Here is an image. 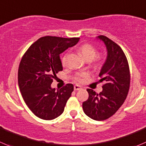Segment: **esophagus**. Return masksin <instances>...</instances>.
Instances as JSON below:
<instances>
[{
    "instance_id": "obj_1",
    "label": "esophagus",
    "mask_w": 146,
    "mask_h": 146,
    "mask_svg": "<svg viewBox=\"0 0 146 146\" xmlns=\"http://www.w3.org/2000/svg\"><path fill=\"white\" fill-rule=\"evenodd\" d=\"M81 89V87L79 86H78V85H76V86H74V90H80Z\"/></svg>"
}]
</instances>
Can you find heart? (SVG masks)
<instances>
[{
  "label": "heart",
  "mask_w": 146,
  "mask_h": 146,
  "mask_svg": "<svg viewBox=\"0 0 146 146\" xmlns=\"http://www.w3.org/2000/svg\"><path fill=\"white\" fill-rule=\"evenodd\" d=\"M78 52L85 59L88 60H91L96 57V53H97V50H96V48L90 44H83L79 48ZM96 60H97L98 63H100L101 61V58L100 57H97L96 58ZM62 64L63 66L66 64V56H64L62 59ZM88 77V73H79L76 76V77L75 78L76 80L78 83H82L83 81H84L85 79Z\"/></svg>",
  "instance_id": "heart-1"
}]
</instances>
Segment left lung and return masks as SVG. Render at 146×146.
Returning a JSON list of instances; mask_svg holds the SVG:
<instances>
[{
    "mask_svg": "<svg viewBox=\"0 0 146 146\" xmlns=\"http://www.w3.org/2000/svg\"><path fill=\"white\" fill-rule=\"evenodd\" d=\"M107 48V58L99 76L105 82L103 90L96 93L87 89L89 97L83 103L86 115L96 121H104L116 113L125 101L130 88L129 66L125 53L117 43L104 35H99Z\"/></svg>",
    "mask_w": 146,
    "mask_h": 146,
    "instance_id": "1",
    "label": "left lung"
}]
</instances>
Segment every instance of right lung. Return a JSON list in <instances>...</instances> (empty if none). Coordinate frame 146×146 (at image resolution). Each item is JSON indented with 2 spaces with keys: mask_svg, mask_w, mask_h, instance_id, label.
Instances as JSON below:
<instances>
[{
  "mask_svg": "<svg viewBox=\"0 0 146 146\" xmlns=\"http://www.w3.org/2000/svg\"><path fill=\"white\" fill-rule=\"evenodd\" d=\"M79 38L45 36L33 43L23 56L18 68L20 90L25 104L38 118L53 120L63 113L73 91V85L56 90L51 83L63 70L60 53L79 41Z\"/></svg>",
  "mask_w": 146,
  "mask_h": 146,
  "instance_id": "obj_1",
  "label": "right lung"
}]
</instances>
